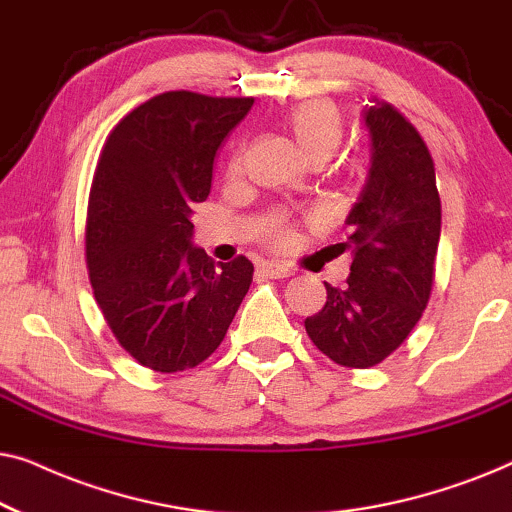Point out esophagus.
<instances>
[{"instance_id": "obj_1", "label": "esophagus", "mask_w": 512, "mask_h": 512, "mask_svg": "<svg viewBox=\"0 0 512 512\" xmlns=\"http://www.w3.org/2000/svg\"><path fill=\"white\" fill-rule=\"evenodd\" d=\"M258 268H261L263 275H268L272 279H284V277L293 275V270L289 268V265L277 263V261H263L261 265H258Z\"/></svg>"}]
</instances>
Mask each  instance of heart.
<instances>
[{"label": "heart", "instance_id": "obj_1", "mask_svg": "<svg viewBox=\"0 0 512 512\" xmlns=\"http://www.w3.org/2000/svg\"><path fill=\"white\" fill-rule=\"evenodd\" d=\"M286 130L307 160H326L342 142L345 121L333 102L305 100L286 114ZM275 235L282 237L284 226H277Z\"/></svg>", "mask_w": 512, "mask_h": 512}]
</instances>
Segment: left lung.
I'll return each instance as SVG.
<instances>
[{
  "label": "left lung",
  "mask_w": 512,
  "mask_h": 512,
  "mask_svg": "<svg viewBox=\"0 0 512 512\" xmlns=\"http://www.w3.org/2000/svg\"><path fill=\"white\" fill-rule=\"evenodd\" d=\"M370 135L366 184L345 223L347 286L326 284V305L305 319L328 359L370 368L387 359L422 317L440 240L436 170L424 139L387 102L361 111Z\"/></svg>",
  "instance_id": "left-lung-1"
}]
</instances>
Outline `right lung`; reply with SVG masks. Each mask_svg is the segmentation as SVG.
<instances>
[{
	"mask_svg": "<svg viewBox=\"0 0 512 512\" xmlns=\"http://www.w3.org/2000/svg\"><path fill=\"white\" fill-rule=\"evenodd\" d=\"M251 104L172 90L130 111L102 149L88 200V275L111 333L151 370L205 361L249 291V258L214 265L193 242L191 214Z\"/></svg>",
	"mask_w": 512,
	"mask_h": 512,
	"instance_id": "add662e5",
	"label": "right lung"
}]
</instances>
